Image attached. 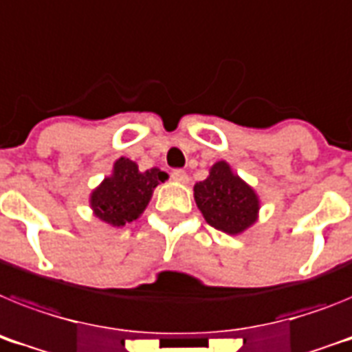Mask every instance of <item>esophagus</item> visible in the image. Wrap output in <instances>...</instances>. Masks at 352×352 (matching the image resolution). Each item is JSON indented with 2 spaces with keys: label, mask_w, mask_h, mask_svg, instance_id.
<instances>
[{
  "label": "esophagus",
  "mask_w": 352,
  "mask_h": 352,
  "mask_svg": "<svg viewBox=\"0 0 352 352\" xmlns=\"http://www.w3.org/2000/svg\"><path fill=\"white\" fill-rule=\"evenodd\" d=\"M170 176H173L174 182H179V183H187L188 182V174L185 173L183 169H173Z\"/></svg>",
  "instance_id": "1"
}]
</instances>
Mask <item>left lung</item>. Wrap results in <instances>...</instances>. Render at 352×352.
I'll use <instances>...</instances> for the list:
<instances>
[{
    "instance_id": "obj_1",
    "label": "left lung",
    "mask_w": 352,
    "mask_h": 352,
    "mask_svg": "<svg viewBox=\"0 0 352 352\" xmlns=\"http://www.w3.org/2000/svg\"><path fill=\"white\" fill-rule=\"evenodd\" d=\"M194 197L210 226L230 235L242 233L256 221V194L231 173L226 162L213 165L208 178L194 187Z\"/></svg>"
}]
</instances>
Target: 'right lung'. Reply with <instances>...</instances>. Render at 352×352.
<instances>
[{
    "instance_id": "1",
    "label": "right lung",
    "mask_w": 352,
    "mask_h": 352,
    "mask_svg": "<svg viewBox=\"0 0 352 352\" xmlns=\"http://www.w3.org/2000/svg\"><path fill=\"white\" fill-rule=\"evenodd\" d=\"M165 178L167 174L156 167L140 173L135 162L119 158L112 176L92 192L90 203L99 219L113 226H124L144 212L153 188Z\"/></svg>"
}]
</instances>
